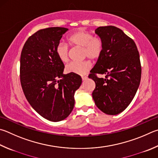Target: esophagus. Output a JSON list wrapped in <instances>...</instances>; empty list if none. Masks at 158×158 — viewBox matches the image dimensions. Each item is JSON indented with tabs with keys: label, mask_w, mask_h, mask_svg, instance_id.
I'll return each mask as SVG.
<instances>
[{
	"label": "esophagus",
	"mask_w": 158,
	"mask_h": 158,
	"mask_svg": "<svg viewBox=\"0 0 158 158\" xmlns=\"http://www.w3.org/2000/svg\"><path fill=\"white\" fill-rule=\"evenodd\" d=\"M87 78H88L87 77H81V79H82L83 81H85V80L87 79Z\"/></svg>",
	"instance_id": "esophagus-1"
}]
</instances>
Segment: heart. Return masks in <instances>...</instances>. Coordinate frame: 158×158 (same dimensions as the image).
<instances>
[{"label": "heart", "instance_id": "1", "mask_svg": "<svg viewBox=\"0 0 158 158\" xmlns=\"http://www.w3.org/2000/svg\"><path fill=\"white\" fill-rule=\"evenodd\" d=\"M68 42L72 46L81 48L83 57H88L92 60L98 59L104 51V44L101 39L93 37L91 33L81 30L75 31L68 37ZM56 52L62 62L65 63L69 59V48L66 44L63 43L58 44ZM91 67L90 61L85 60L80 62L70 63L65 67V70L68 73L84 75L90 70Z\"/></svg>", "mask_w": 158, "mask_h": 158}]
</instances>
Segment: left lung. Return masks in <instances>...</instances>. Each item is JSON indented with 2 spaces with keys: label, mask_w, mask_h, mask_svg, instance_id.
<instances>
[{
  "label": "left lung",
  "mask_w": 158,
  "mask_h": 158,
  "mask_svg": "<svg viewBox=\"0 0 158 158\" xmlns=\"http://www.w3.org/2000/svg\"><path fill=\"white\" fill-rule=\"evenodd\" d=\"M95 34L104 51L88 77L95 83L93 98L103 113L110 115L124 111L137 93L141 80L139 54L133 39L114 26L99 27ZM97 73L106 74L99 78Z\"/></svg>",
  "instance_id": "1"
}]
</instances>
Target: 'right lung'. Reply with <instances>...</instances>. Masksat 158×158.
<instances>
[{"mask_svg":"<svg viewBox=\"0 0 158 158\" xmlns=\"http://www.w3.org/2000/svg\"><path fill=\"white\" fill-rule=\"evenodd\" d=\"M68 28L40 30L25 42L20 60V79L27 100L40 115L59 122L69 115L74 95L81 84L79 74H64V64L56 52Z\"/></svg>","mask_w":158,"mask_h":158,"instance_id":"1","label":"right lung"}]
</instances>
